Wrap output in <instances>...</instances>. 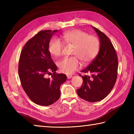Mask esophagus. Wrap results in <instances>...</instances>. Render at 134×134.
Wrapping results in <instances>:
<instances>
[{"instance_id":"obj_1","label":"esophagus","mask_w":134,"mask_h":134,"mask_svg":"<svg viewBox=\"0 0 134 134\" xmlns=\"http://www.w3.org/2000/svg\"><path fill=\"white\" fill-rule=\"evenodd\" d=\"M67 76L68 79H70L72 77V75H68Z\"/></svg>"}]
</instances>
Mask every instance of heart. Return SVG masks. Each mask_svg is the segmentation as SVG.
<instances>
[{
	"label": "heart",
	"instance_id": "b5f03b06",
	"mask_svg": "<svg viewBox=\"0 0 134 134\" xmlns=\"http://www.w3.org/2000/svg\"><path fill=\"white\" fill-rule=\"evenodd\" d=\"M63 41L67 45H74L71 54L74 56L66 57L58 62V67L62 72L71 74L80 67L79 59L83 63L90 62L97 55L100 48V41L95 36L79 29L67 31L62 35ZM64 45L59 38L51 39L48 50L51 55L58 57L61 56Z\"/></svg>",
	"mask_w": 134,
	"mask_h": 134
}]
</instances>
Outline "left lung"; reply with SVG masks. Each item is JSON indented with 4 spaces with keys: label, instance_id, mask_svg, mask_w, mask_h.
<instances>
[{
    "label": "left lung",
    "instance_id": "obj_1",
    "mask_svg": "<svg viewBox=\"0 0 134 134\" xmlns=\"http://www.w3.org/2000/svg\"><path fill=\"white\" fill-rule=\"evenodd\" d=\"M94 29L100 39V48L98 55L81 71L92 76L79 74L83 83L76 90L79 97L91 102L101 101L109 94L116 83L118 69V56L112 42L103 32Z\"/></svg>",
    "mask_w": 134,
    "mask_h": 134
}]
</instances>
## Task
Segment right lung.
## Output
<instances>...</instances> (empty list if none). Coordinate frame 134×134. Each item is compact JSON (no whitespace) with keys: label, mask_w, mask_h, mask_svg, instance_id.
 I'll use <instances>...</instances> for the list:
<instances>
[{"label":"right lung","mask_w":134,"mask_h":134,"mask_svg":"<svg viewBox=\"0 0 134 134\" xmlns=\"http://www.w3.org/2000/svg\"><path fill=\"white\" fill-rule=\"evenodd\" d=\"M57 30H41L25 44L20 55L18 74L23 89L35 104L48 106L60 98V86L66 81L64 74H58L48 50V45ZM53 73L51 78L46 75Z\"/></svg>","instance_id":"add662e5"}]
</instances>
